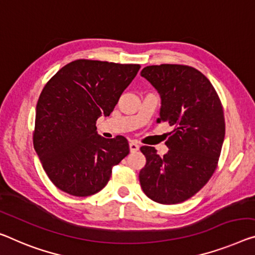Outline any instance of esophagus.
<instances>
[{
    "label": "esophagus",
    "instance_id": "1",
    "mask_svg": "<svg viewBox=\"0 0 255 255\" xmlns=\"http://www.w3.org/2000/svg\"><path fill=\"white\" fill-rule=\"evenodd\" d=\"M139 148H140V146L138 144V142H136V141H131V142H130V150L132 152L139 150Z\"/></svg>",
    "mask_w": 255,
    "mask_h": 255
}]
</instances>
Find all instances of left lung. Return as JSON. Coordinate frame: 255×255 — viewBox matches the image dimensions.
Instances as JSON below:
<instances>
[{
  "instance_id": "8db88e82",
  "label": "left lung",
  "mask_w": 255,
  "mask_h": 255,
  "mask_svg": "<svg viewBox=\"0 0 255 255\" xmlns=\"http://www.w3.org/2000/svg\"><path fill=\"white\" fill-rule=\"evenodd\" d=\"M141 76L162 99L157 123L167 122L173 130L162 157L154 147L140 148L146 157L140 185L154 202L178 204L197 194L218 166L226 131L220 98L207 77L190 66H147Z\"/></svg>"
}]
</instances>
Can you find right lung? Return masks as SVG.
Here are the masks:
<instances>
[{
  "label": "right lung",
  "instance_id": "obj_1",
  "mask_svg": "<svg viewBox=\"0 0 255 255\" xmlns=\"http://www.w3.org/2000/svg\"><path fill=\"white\" fill-rule=\"evenodd\" d=\"M140 65L78 59L50 78L36 105L33 143L45 173L77 197L97 194L112 168L130 152L122 135L98 134L97 120L109 116Z\"/></svg>",
  "mask_w": 255,
  "mask_h": 255
}]
</instances>
